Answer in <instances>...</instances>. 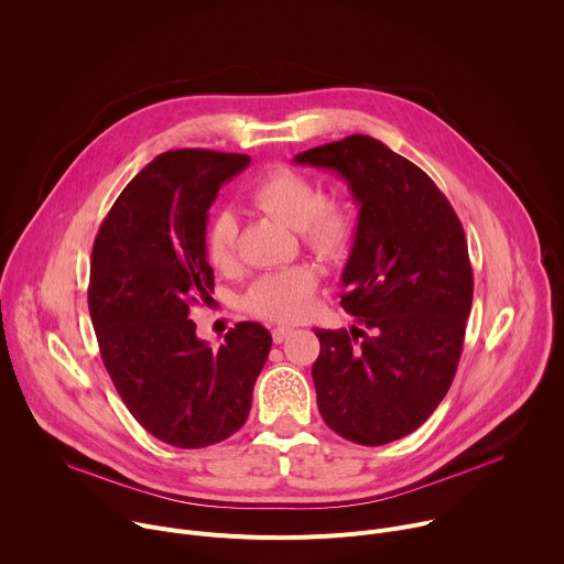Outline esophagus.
Wrapping results in <instances>:
<instances>
[{
  "mask_svg": "<svg viewBox=\"0 0 564 564\" xmlns=\"http://www.w3.org/2000/svg\"><path fill=\"white\" fill-rule=\"evenodd\" d=\"M290 335H292V328H288V326H276V328L272 330V339H274V344H283Z\"/></svg>",
  "mask_w": 564,
  "mask_h": 564,
  "instance_id": "obj_1",
  "label": "esophagus"
}]
</instances>
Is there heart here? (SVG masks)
I'll use <instances>...</instances> for the list:
<instances>
[{"mask_svg": "<svg viewBox=\"0 0 564 564\" xmlns=\"http://www.w3.org/2000/svg\"><path fill=\"white\" fill-rule=\"evenodd\" d=\"M250 200L276 220L301 229L305 248L318 259L337 263L348 257L355 240V216L337 198H324L318 185L285 167L270 170L250 189ZM238 223L231 212H218L205 231V254L216 270H229L236 261ZM316 272L294 265L261 276L248 292L252 314L270 321H296L307 314L316 290Z\"/></svg>", "mask_w": 564, "mask_h": 564, "instance_id": "heart-1", "label": "heart"}]
</instances>
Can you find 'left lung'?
Instances as JSON below:
<instances>
[{"mask_svg":"<svg viewBox=\"0 0 564 564\" xmlns=\"http://www.w3.org/2000/svg\"><path fill=\"white\" fill-rule=\"evenodd\" d=\"M337 172L359 205L341 307L366 330H318L316 404L341 437L381 446L417 431L448 392L473 303L457 214L404 155L348 135L294 155Z\"/></svg>","mask_w":564,"mask_h":564,"instance_id":"8db88e82","label":"left lung"}]
</instances>
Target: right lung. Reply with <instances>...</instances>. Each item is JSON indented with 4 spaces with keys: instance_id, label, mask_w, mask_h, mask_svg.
<instances>
[{
    "instance_id": "obj_1",
    "label": "right lung",
    "mask_w": 564,
    "mask_h": 564,
    "mask_svg": "<svg viewBox=\"0 0 564 564\" xmlns=\"http://www.w3.org/2000/svg\"><path fill=\"white\" fill-rule=\"evenodd\" d=\"M246 153L165 151L124 187L94 243L89 312L105 368L138 424L203 448L246 424L272 335L236 324L220 348L196 337L189 307L212 301L207 212Z\"/></svg>"
}]
</instances>
